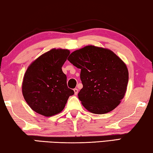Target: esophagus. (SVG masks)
Listing matches in <instances>:
<instances>
[{
  "label": "esophagus",
  "mask_w": 153,
  "mask_h": 153,
  "mask_svg": "<svg viewBox=\"0 0 153 153\" xmlns=\"http://www.w3.org/2000/svg\"><path fill=\"white\" fill-rule=\"evenodd\" d=\"M74 94H78V92H79V90L77 89V88H74Z\"/></svg>",
  "instance_id": "esophagus-1"
}]
</instances>
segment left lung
Segmentation results:
<instances>
[{
  "mask_svg": "<svg viewBox=\"0 0 153 153\" xmlns=\"http://www.w3.org/2000/svg\"><path fill=\"white\" fill-rule=\"evenodd\" d=\"M68 60L81 69L83 88L78 97L86 110L105 114L120 103L127 90L128 70L112 51L88 45L71 53Z\"/></svg>",
  "mask_w": 153,
  "mask_h": 153,
  "instance_id": "8db88e82",
  "label": "left lung"
}]
</instances>
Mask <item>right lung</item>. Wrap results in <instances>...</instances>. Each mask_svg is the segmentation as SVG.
Segmentation results:
<instances>
[{
    "label": "right lung",
    "instance_id": "obj_1",
    "mask_svg": "<svg viewBox=\"0 0 153 153\" xmlns=\"http://www.w3.org/2000/svg\"><path fill=\"white\" fill-rule=\"evenodd\" d=\"M70 51L52 49L34 61L23 77L22 92L29 106L37 113L51 117L61 112L70 96L74 94L67 85L62 66Z\"/></svg>",
    "mask_w": 153,
    "mask_h": 153
}]
</instances>
